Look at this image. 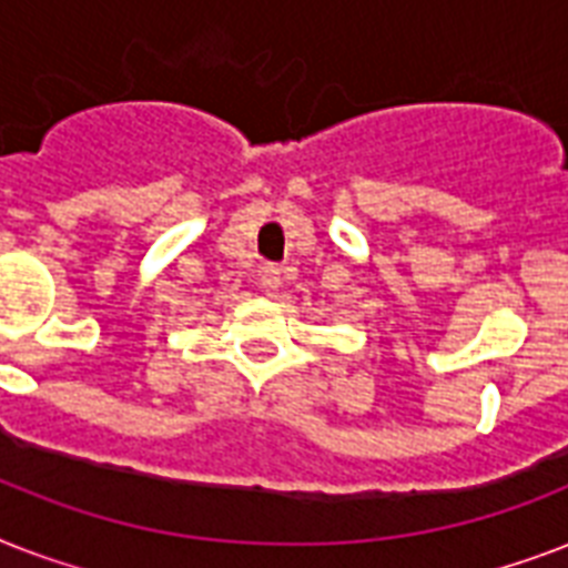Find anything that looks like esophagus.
<instances>
[{
    "instance_id": "obj_1",
    "label": "esophagus",
    "mask_w": 568,
    "mask_h": 568,
    "mask_svg": "<svg viewBox=\"0 0 568 568\" xmlns=\"http://www.w3.org/2000/svg\"><path fill=\"white\" fill-rule=\"evenodd\" d=\"M258 285H262V292L276 297V292L283 288V271H280L276 265H265L262 271H258Z\"/></svg>"
}]
</instances>
